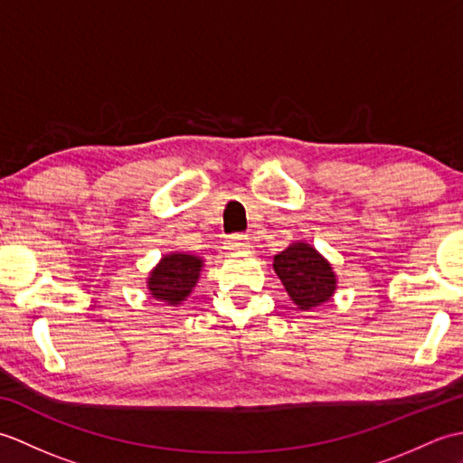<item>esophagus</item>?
I'll use <instances>...</instances> for the list:
<instances>
[{
    "mask_svg": "<svg viewBox=\"0 0 463 463\" xmlns=\"http://www.w3.org/2000/svg\"><path fill=\"white\" fill-rule=\"evenodd\" d=\"M226 247L232 249V250H244L250 247V242L247 239V234H234L229 241H226Z\"/></svg>",
    "mask_w": 463,
    "mask_h": 463,
    "instance_id": "34e87169",
    "label": "esophagus"
}]
</instances>
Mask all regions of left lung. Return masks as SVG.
I'll return each mask as SVG.
<instances>
[{"mask_svg": "<svg viewBox=\"0 0 463 463\" xmlns=\"http://www.w3.org/2000/svg\"><path fill=\"white\" fill-rule=\"evenodd\" d=\"M272 269L300 310H310L332 300L338 288L332 264L308 242H292L274 257Z\"/></svg>", "mask_w": 463, "mask_h": 463, "instance_id": "1", "label": "left lung"}]
</instances>
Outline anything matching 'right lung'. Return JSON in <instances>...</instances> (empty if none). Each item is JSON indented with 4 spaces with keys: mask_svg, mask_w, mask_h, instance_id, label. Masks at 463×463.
Masks as SVG:
<instances>
[{
    "mask_svg": "<svg viewBox=\"0 0 463 463\" xmlns=\"http://www.w3.org/2000/svg\"><path fill=\"white\" fill-rule=\"evenodd\" d=\"M204 259L191 252H169L156 262L146 279V290L166 307H179L191 297L201 279Z\"/></svg>",
    "mask_w": 463,
    "mask_h": 463,
    "instance_id": "1",
    "label": "right lung"
}]
</instances>
